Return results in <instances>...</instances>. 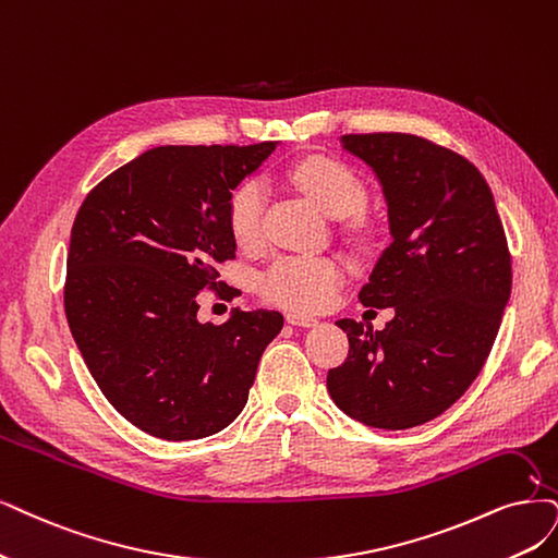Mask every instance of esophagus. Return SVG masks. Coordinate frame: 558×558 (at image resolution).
I'll return each instance as SVG.
<instances>
[{
	"label": "esophagus",
	"mask_w": 558,
	"mask_h": 558,
	"mask_svg": "<svg viewBox=\"0 0 558 558\" xmlns=\"http://www.w3.org/2000/svg\"><path fill=\"white\" fill-rule=\"evenodd\" d=\"M284 319H287V324H292V326H303V328H313V326H317V319H315V317H311V315L287 313V315H284Z\"/></svg>",
	"instance_id": "obj_1"
}]
</instances>
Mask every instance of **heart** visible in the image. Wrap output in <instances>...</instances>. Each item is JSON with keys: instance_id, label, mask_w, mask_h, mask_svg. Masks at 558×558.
<instances>
[{"instance_id": "1", "label": "heart", "mask_w": 558, "mask_h": 558, "mask_svg": "<svg viewBox=\"0 0 558 558\" xmlns=\"http://www.w3.org/2000/svg\"><path fill=\"white\" fill-rule=\"evenodd\" d=\"M299 193L326 216L342 218L356 214L365 204V189L344 165L322 156L296 160L287 170ZM264 191L257 181H243L227 202V227L241 247H255L262 239ZM344 282V266L328 255L280 257L259 278L264 301L294 313H322L333 303Z\"/></svg>"}]
</instances>
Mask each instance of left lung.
<instances>
[{
    "instance_id": "1",
    "label": "left lung",
    "mask_w": 558,
    "mask_h": 558,
    "mask_svg": "<svg viewBox=\"0 0 558 558\" xmlns=\"http://www.w3.org/2000/svg\"><path fill=\"white\" fill-rule=\"evenodd\" d=\"M381 183L393 241L359 294L393 307L381 331L336 322L349 354L328 369L333 402L354 421L407 429L441 416L483 369L510 299L501 218L483 174L418 135H342Z\"/></svg>"
}]
</instances>
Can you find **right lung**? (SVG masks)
I'll return each mask as SVG.
<instances>
[{
	"instance_id": "obj_1",
	"label": "right lung",
	"mask_w": 558,
	"mask_h": 558,
	"mask_svg": "<svg viewBox=\"0 0 558 558\" xmlns=\"http://www.w3.org/2000/svg\"><path fill=\"white\" fill-rule=\"evenodd\" d=\"M276 142L156 147L102 179L71 230L64 307L73 340L119 414L168 441L202 439L247 402L276 311L197 319L216 266L234 259L227 202Z\"/></svg>"
}]
</instances>
